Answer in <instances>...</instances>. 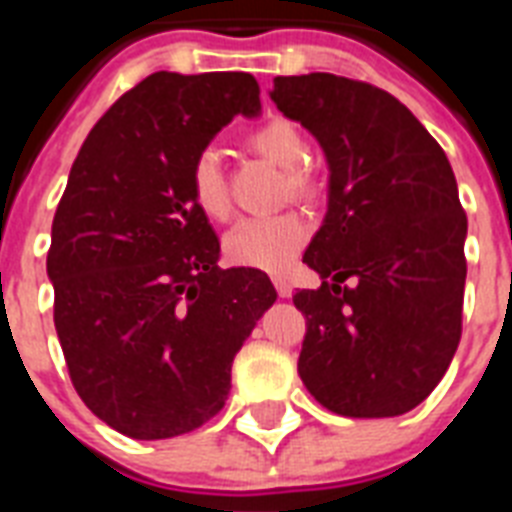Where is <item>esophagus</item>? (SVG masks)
Segmentation results:
<instances>
[{"instance_id":"34e87169","label":"esophagus","mask_w":512,"mask_h":512,"mask_svg":"<svg viewBox=\"0 0 512 512\" xmlns=\"http://www.w3.org/2000/svg\"><path fill=\"white\" fill-rule=\"evenodd\" d=\"M273 284H276V292H279V297H292V284H289L287 279L276 276V279H273Z\"/></svg>"}]
</instances>
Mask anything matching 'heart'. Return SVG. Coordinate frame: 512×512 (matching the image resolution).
<instances>
[{
	"label": "heart",
	"instance_id": "1",
	"mask_svg": "<svg viewBox=\"0 0 512 512\" xmlns=\"http://www.w3.org/2000/svg\"><path fill=\"white\" fill-rule=\"evenodd\" d=\"M249 143L265 159L287 170L289 191L295 196H311L316 183H313L311 170L305 167L308 146H305L303 132L297 130L295 124L287 119H271L252 130ZM188 183H191L193 204L204 215L212 220H225L231 215V196H228L223 164L215 148H201L199 154L193 156ZM305 241H308V223L295 212L241 217L239 223L225 233L223 252L236 265L279 273L300 255Z\"/></svg>",
	"mask_w": 512,
	"mask_h": 512
}]
</instances>
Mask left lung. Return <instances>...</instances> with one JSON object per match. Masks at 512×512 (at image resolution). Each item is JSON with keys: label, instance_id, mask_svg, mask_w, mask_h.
Instances as JSON below:
<instances>
[{"label": "left lung", "instance_id": "8db88e82", "mask_svg": "<svg viewBox=\"0 0 512 512\" xmlns=\"http://www.w3.org/2000/svg\"><path fill=\"white\" fill-rule=\"evenodd\" d=\"M271 98L329 162L327 217L303 263L335 284L292 297L305 316L297 372L342 417L409 412L462 337L468 217L452 164L401 100L369 82L276 76Z\"/></svg>", "mask_w": 512, "mask_h": 512}]
</instances>
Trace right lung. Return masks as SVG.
I'll list each match as a JSON object with an SVG mask.
<instances>
[{
    "instance_id": "right-lung-1",
    "label": "right lung",
    "mask_w": 512,
    "mask_h": 512,
    "mask_svg": "<svg viewBox=\"0 0 512 512\" xmlns=\"http://www.w3.org/2000/svg\"><path fill=\"white\" fill-rule=\"evenodd\" d=\"M260 111L244 71H156L79 148L52 217L47 273L76 393L140 441L191 433L231 390V364L276 300L260 271L217 265L191 162L236 114Z\"/></svg>"
}]
</instances>
